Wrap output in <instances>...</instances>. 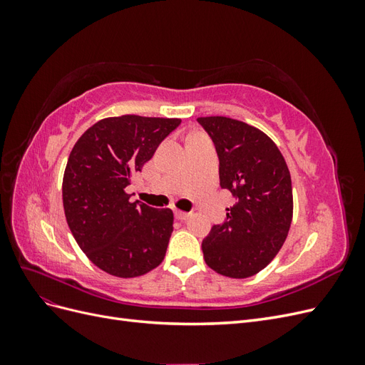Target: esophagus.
<instances>
[{
    "mask_svg": "<svg viewBox=\"0 0 365 365\" xmlns=\"http://www.w3.org/2000/svg\"><path fill=\"white\" fill-rule=\"evenodd\" d=\"M175 216H176V219H180V220H185V219H189V217L192 216V213L181 212V210H175Z\"/></svg>",
    "mask_w": 365,
    "mask_h": 365,
    "instance_id": "obj_1",
    "label": "esophagus"
}]
</instances>
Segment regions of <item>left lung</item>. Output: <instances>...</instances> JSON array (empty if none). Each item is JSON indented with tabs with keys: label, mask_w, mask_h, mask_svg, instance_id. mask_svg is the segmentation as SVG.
Wrapping results in <instances>:
<instances>
[{
	"label": "left lung",
	"mask_w": 365,
	"mask_h": 365,
	"mask_svg": "<svg viewBox=\"0 0 365 365\" xmlns=\"http://www.w3.org/2000/svg\"><path fill=\"white\" fill-rule=\"evenodd\" d=\"M219 157V181L237 202L202 240L204 260L230 279L260 272L277 256L291 228V173L275 143L260 129L228 117H200Z\"/></svg>",
	"instance_id": "8db88e82"
}]
</instances>
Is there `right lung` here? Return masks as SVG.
<instances>
[{
  "mask_svg": "<svg viewBox=\"0 0 365 365\" xmlns=\"http://www.w3.org/2000/svg\"><path fill=\"white\" fill-rule=\"evenodd\" d=\"M180 118L108 117L76 141L62 181L67 224L96 267L120 279L157 268L173 231L170 208L130 202L126 187Z\"/></svg>",
  "mask_w": 365,
  "mask_h": 365,
  "instance_id": "add662e5",
  "label": "right lung"
}]
</instances>
